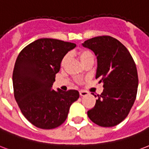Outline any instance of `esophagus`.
I'll return each mask as SVG.
<instances>
[{"instance_id": "34e87169", "label": "esophagus", "mask_w": 149, "mask_h": 149, "mask_svg": "<svg viewBox=\"0 0 149 149\" xmlns=\"http://www.w3.org/2000/svg\"><path fill=\"white\" fill-rule=\"evenodd\" d=\"M88 94V91H83V90L80 91V96H84V95H87Z\"/></svg>"}]
</instances>
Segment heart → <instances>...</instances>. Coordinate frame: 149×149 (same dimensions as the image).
<instances>
[{"label":"heart","mask_w":149,"mask_h":149,"mask_svg":"<svg viewBox=\"0 0 149 149\" xmlns=\"http://www.w3.org/2000/svg\"><path fill=\"white\" fill-rule=\"evenodd\" d=\"M78 55V58L81 61V63L84 64L85 62L86 61L88 60L90 58H94V55L93 54L88 50V49H80V51L77 53ZM68 58H69V56L68 55H65L62 58V60H61V65L63 66L65 65V64L67 62V61H68Z\"/></svg>","instance_id":"1"}]
</instances>
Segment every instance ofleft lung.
Segmentation results:
<instances>
[{"label":"left lung","instance_id":"obj_1","mask_svg":"<svg viewBox=\"0 0 149 149\" xmlns=\"http://www.w3.org/2000/svg\"><path fill=\"white\" fill-rule=\"evenodd\" d=\"M83 46L97 57L95 78H100L104 88L101 95H98L94 107L88 111V116L100 126L117 125L127 117L136 100V64L126 47L111 36L90 38Z\"/></svg>","mask_w":149,"mask_h":149}]
</instances>
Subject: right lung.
<instances>
[{"label":"right lung","mask_w":149,"mask_h":149,"mask_svg":"<svg viewBox=\"0 0 149 149\" xmlns=\"http://www.w3.org/2000/svg\"><path fill=\"white\" fill-rule=\"evenodd\" d=\"M76 46L58 39L39 38L19 54L13 73L14 96L22 114L36 127H58L80 96L77 90H52L62 58Z\"/></svg>","instance_id":"1"}]
</instances>
